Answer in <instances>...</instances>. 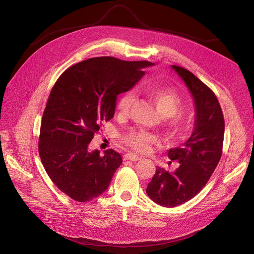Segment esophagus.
Masks as SVG:
<instances>
[{"instance_id": "34e87169", "label": "esophagus", "mask_w": 254, "mask_h": 254, "mask_svg": "<svg viewBox=\"0 0 254 254\" xmlns=\"http://www.w3.org/2000/svg\"><path fill=\"white\" fill-rule=\"evenodd\" d=\"M141 158L139 156L134 155V153H126V155L124 156V160H130V161H139Z\"/></svg>"}]
</instances>
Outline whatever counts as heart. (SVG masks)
Listing matches in <instances>:
<instances>
[{
    "mask_svg": "<svg viewBox=\"0 0 254 254\" xmlns=\"http://www.w3.org/2000/svg\"><path fill=\"white\" fill-rule=\"evenodd\" d=\"M148 96L155 103L157 109L161 115L170 118L165 123L166 134L172 140H179L187 132V123L182 119L176 117V114L181 110L182 101L177 92L168 87L159 86V84H149L146 87ZM134 101L133 92H126L123 94L118 102V111L120 114L125 115L128 113L130 107ZM125 143L133 148L135 151L145 153L150 148L151 144L158 141L157 136L144 130H132L124 137Z\"/></svg>",
    "mask_w": 254,
    "mask_h": 254,
    "instance_id": "heart-1",
    "label": "heart"
}]
</instances>
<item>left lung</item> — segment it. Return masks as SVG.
<instances>
[{"mask_svg": "<svg viewBox=\"0 0 254 254\" xmlns=\"http://www.w3.org/2000/svg\"><path fill=\"white\" fill-rule=\"evenodd\" d=\"M173 70L186 83L195 106L193 132L180 148L168 150V158L179 162L176 172L158 167L146 193L157 204L173 207L195 197L216 168L222 152L225 121L213 91L181 66Z\"/></svg>", "mask_w": 254, "mask_h": 254, "instance_id": "left-lung-1", "label": "left lung"}]
</instances>
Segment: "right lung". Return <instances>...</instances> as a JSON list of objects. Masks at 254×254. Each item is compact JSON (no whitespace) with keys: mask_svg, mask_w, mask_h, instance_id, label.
Returning a JSON list of instances; mask_svg holds the SVG:
<instances>
[{"mask_svg":"<svg viewBox=\"0 0 254 254\" xmlns=\"http://www.w3.org/2000/svg\"><path fill=\"white\" fill-rule=\"evenodd\" d=\"M149 61L90 58L68 67L53 87L42 117L39 155L51 180L79 202L109 188L122 164L119 152L91 150L89 144L115 112L118 95L132 89Z\"/></svg>","mask_w":254,"mask_h":254,"instance_id":"1","label":"right lung"}]
</instances>
